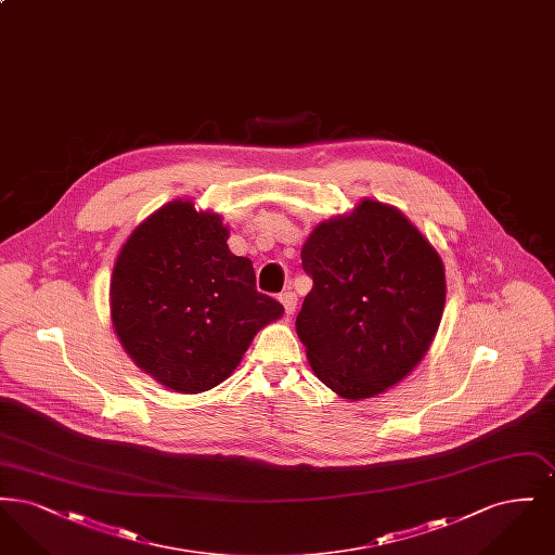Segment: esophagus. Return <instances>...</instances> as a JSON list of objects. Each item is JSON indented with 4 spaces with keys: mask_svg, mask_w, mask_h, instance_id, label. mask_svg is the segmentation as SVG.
Listing matches in <instances>:
<instances>
[{
    "mask_svg": "<svg viewBox=\"0 0 555 555\" xmlns=\"http://www.w3.org/2000/svg\"><path fill=\"white\" fill-rule=\"evenodd\" d=\"M279 301L283 304V308H285V314H287V317H291V314L295 312V306H297V297H295V293H291V291L281 293V295H279Z\"/></svg>",
    "mask_w": 555,
    "mask_h": 555,
    "instance_id": "esophagus-1",
    "label": "esophagus"
}]
</instances>
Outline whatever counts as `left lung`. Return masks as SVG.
I'll return each mask as SVG.
<instances>
[{"instance_id":"left-lung-1","label":"left lung","mask_w":555,"mask_h":555,"mask_svg":"<svg viewBox=\"0 0 555 555\" xmlns=\"http://www.w3.org/2000/svg\"><path fill=\"white\" fill-rule=\"evenodd\" d=\"M301 266L314 285L295 328L328 389L366 399L416 369L446 308V268L401 211L362 199L320 222Z\"/></svg>"}]
</instances>
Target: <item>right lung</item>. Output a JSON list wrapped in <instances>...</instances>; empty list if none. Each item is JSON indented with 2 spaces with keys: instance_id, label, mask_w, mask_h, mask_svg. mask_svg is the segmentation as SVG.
Returning <instances> with one entry per match:
<instances>
[{
  "instance_id": "add662e5",
  "label": "right lung",
  "mask_w": 555,
  "mask_h": 555,
  "mask_svg": "<svg viewBox=\"0 0 555 555\" xmlns=\"http://www.w3.org/2000/svg\"><path fill=\"white\" fill-rule=\"evenodd\" d=\"M214 211L170 202L122 245L112 281L114 331L132 362L177 393H202L237 369L260 328L285 308L256 289Z\"/></svg>"
}]
</instances>
